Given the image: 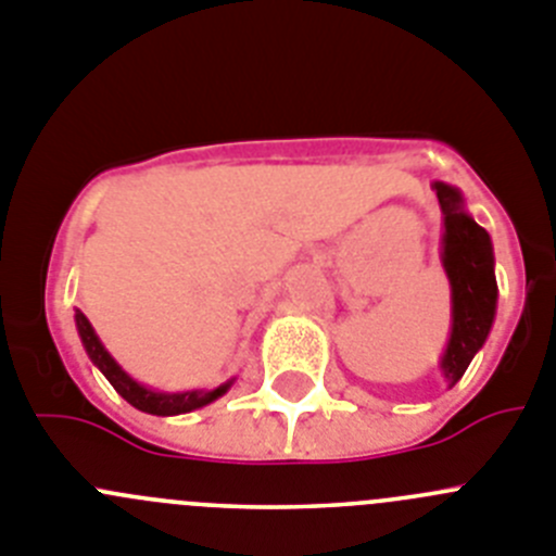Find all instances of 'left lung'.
I'll list each match as a JSON object with an SVG mask.
<instances>
[{
    "mask_svg": "<svg viewBox=\"0 0 556 556\" xmlns=\"http://www.w3.org/2000/svg\"><path fill=\"white\" fill-rule=\"evenodd\" d=\"M432 188L443 213L440 263L452 285V332L440 357V374L454 388L484 346L496 318V257L490 235L465 210L463 193L448 182H432Z\"/></svg>",
    "mask_w": 556,
    "mask_h": 556,
    "instance_id": "1",
    "label": "left lung"
}]
</instances>
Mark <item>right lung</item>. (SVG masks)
<instances>
[{
    "mask_svg": "<svg viewBox=\"0 0 556 556\" xmlns=\"http://www.w3.org/2000/svg\"><path fill=\"white\" fill-rule=\"evenodd\" d=\"M74 321H77L79 340H83V346H85V352H88V357H91V363L97 365L99 371L104 374V379H108V382L116 388L118 396L127 399V402L132 404L135 409H141V413H149V415L191 413V409L207 407V404H213L216 399H222L235 382V379H229V382L218 384V388H213V390H182V393H166V390L147 388V384H141L138 379L129 377L122 365L113 359V354L104 349V343L99 340V334L93 332L91 321L85 318L83 309H77V313H74Z\"/></svg>",
    "mask_w": 556,
    "mask_h": 556,
    "instance_id": "1",
    "label": "right lung"
}]
</instances>
